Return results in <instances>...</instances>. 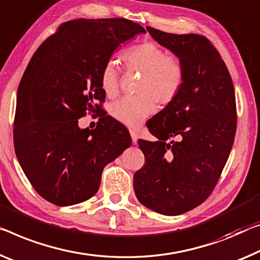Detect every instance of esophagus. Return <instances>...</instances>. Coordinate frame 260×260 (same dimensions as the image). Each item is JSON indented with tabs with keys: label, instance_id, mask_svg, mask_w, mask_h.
<instances>
[{
	"label": "esophagus",
	"instance_id": "obj_1",
	"mask_svg": "<svg viewBox=\"0 0 260 260\" xmlns=\"http://www.w3.org/2000/svg\"><path fill=\"white\" fill-rule=\"evenodd\" d=\"M130 136H131V139H133V143L134 144L137 143V134H136L134 130H130Z\"/></svg>",
	"mask_w": 260,
	"mask_h": 260
}]
</instances>
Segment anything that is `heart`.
<instances>
[{
    "label": "heart",
    "mask_w": 260,
    "mask_h": 260,
    "mask_svg": "<svg viewBox=\"0 0 260 260\" xmlns=\"http://www.w3.org/2000/svg\"><path fill=\"white\" fill-rule=\"evenodd\" d=\"M121 59L126 70L142 72L138 95L124 96L111 106V116L127 126H137L155 110V101L167 106L174 101L185 82L182 61L153 42H143L123 52ZM101 88L108 98L119 89V73L113 61L105 63L100 75Z\"/></svg>",
    "instance_id": "b5f03b06"
}]
</instances>
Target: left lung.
I'll return each instance as SVG.
<instances>
[{
	"label": "left lung",
	"instance_id": "left-lung-1",
	"mask_svg": "<svg viewBox=\"0 0 260 260\" xmlns=\"http://www.w3.org/2000/svg\"><path fill=\"white\" fill-rule=\"evenodd\" d=\"M146 29L180 59L186 77L177 99L146 123L158 141L138 142L145 164L134 189L142 205L173 216L213 193L236 134V98L226 65L205 36Z\"/></svg>",
	"mask_w": 260,
	"mask_h": 260
}]
</instances>
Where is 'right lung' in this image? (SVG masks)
Masks as SVG:
<instances>
[{"label": "right lung", "mask_w": 260, "mask_h": 260, "mask_svg": "<svg viewBox=\"0 0 260 260\" xmlns=\"http://www.w3.org/2000/svg\"><path fill=\"white\" fill-rule=\"evenodd\" d=\"M145 32L125 18H80L62 23L31 58L17 91L14 145L35 190L55 206L96 194L103 169L131 145L129 133L100 115L95 129L78 119L105 102L100 75L113 52Z\"/></svg>", "instance_id": "add662e5"}]
</instances>
